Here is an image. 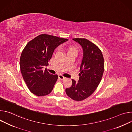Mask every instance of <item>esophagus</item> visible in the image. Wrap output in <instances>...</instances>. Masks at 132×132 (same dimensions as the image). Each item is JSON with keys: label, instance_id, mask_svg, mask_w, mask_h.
Returning <instances> with one entry per match:
<instances>
[{"label": "esophagus", "instance_id": "esophagus-1", "mask_svg": "<svg viewBox=\"0 0 132 132\" xmlns=\"http://www.w3.org/2000/svg\"><path fill=\"white\" fill-rule=\"evenodd\" d=\"M58 78H59L60 79H61V80H64L65 78V77H64L63 76H62L61 75H59L58 76Z\"/></svg>", "mask_w": 132, "mask_h": 132}]
</instances>
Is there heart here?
<instances>
[{
    "instance_id": "obj_1",
    "label": "heart",
    "mask_w": 132,
    "mask_h": 132,
    "mask_svg": "<svg viewBox=\"0 0 132 132\" xmlns=\"http://www.w3.org/2000/svg\"><path fill=\"white\" fill-rule=\"evenodd\" d=\"M76 51V50L75 49H73V48H70L69 50V51Z\"/></svg>"
}]
</instances>
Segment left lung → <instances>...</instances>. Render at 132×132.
I'll list each match as a JSON object with an SVG mask.
<instances>
[{"label": "left lung", "instance_id": "1", "mask_svg": "<svg viewBox=\"0 0 132 132\" xmlns=\"http://www.w3.org/2000/svg\"><path fill=\"white\" fill-rule=\"evenodd\" d=\"M82 47L83 58L80 67V73L78 82L72 79V84L65 89L67 95L77 101L90 96L96 89L103 75L104 61L100 49L89 40L74 38Z\"/></svg>", "mask_w": 132, "mask_h": 132}]
</instances>
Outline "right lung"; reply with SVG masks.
<instances>
[{"label": "right lung", "instance_id": "1", "mask_svg": "<svg viewBox=\"0 0 132 132\" xmlns=\"http://www.w3.org/2000/svg\"><path fill=\"white\" fill-rule=\"evenodd\" d=\"M68 40L42 34L27 43L20 56V67L23 79L33 94L42 96L52 91L58 77L42 68L48 64L54 49Z\"/></svg>", "mask_w": 132, "mask_h": 132}]
</instances>
